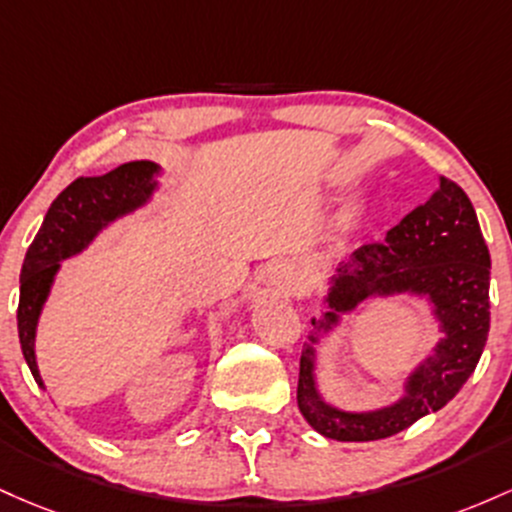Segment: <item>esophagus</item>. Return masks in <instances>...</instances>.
<instances>
[{
  "label": "esophagus",
  "mask_w": 512,
  "mask_h": 512,
  "mask_svg": "<svg viewBox=\"0 0 512 512\" xmlns=\"http://www.w3.org/2000/svg\"><path fill=\"white\" fill-rule=\"evenodd\" d=\"M268 285H271L278 295L290 297L297 295V290H300V278H297V273L292 271L290 266H273L271 271H268Z\"/></svg>",
  "instance_id": "34e87169"
}]
</instances>
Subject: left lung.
Masks as SVG:
<instances>
[{
	"label": "left lung",
	"mask_w": 512,
	"mask_h": 512,
	"mask_svg": "<svg viewBox=\"0 0 512 512\" xmlns=\"http://www.w3.org/2000/svg\"><path fill=\"white\" fill-rule=\"evenodd\" d=\"M491 256L472 200L455 181L440 176L428 203L418 205L382 244H365L336 268L321 317L302 350L297 406L324 438L341 442L382 440L401 433L442 406L472 377L491 326ZM426 296L443 338L434 353L410 373L405 394L375 412H343L323 401L316 384V349L321 335L343 313L377 296Z\"/></svg>",
	"instance_id": "obj_1"
}]
</instances>
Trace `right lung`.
I'll use <instances>...</instances> for the list:
<instances>
[{"mask_svg": "<svg viewBox=\"0 0 512 512\" xmlns=\"http://www.w3.org/2000/svg\"><path fill=\"white\" fill-rule=\"evenodd\" d=\"M159 174L162 169L154 162H128L103 176H79L50 205L21 266L16 312L21 350L40 389L45 384L36 363V329L60 261L82 254L111 222L145 208L157 191Z\"/></svg>", "mask_w": 512, "mask_h": 512, "instance_id": "1", "label": "right lung"}]
</instances>
